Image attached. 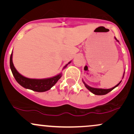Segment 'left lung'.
<instances>
[{
	"instance_id": "8db88e82",
	"label": "left lung",
	"mask_w": 134,
	"mask_h": 134,
	"mask_svg": "<svg viewBox=\"0 0 134 134\" xmlns=\"http://www.w3.org/2000/svg\"><path fill=\"white\" fill-rule=\"evenodd\" d=\"M115 39L116 40V38H115ZM84 82V85H85V86L86 87V88L87 89V90H90V91L91 92V93H93V94H96V95H104V94H107V93H108L109 92L113 90V89H115L116 87H117L120 84V83L121 82L118 83L117 85L115 86V87H112V88H111V89H107V90H105V89L94 88V87H91L87 85V84H86V83L84 82Z\"/></svg>"
}]
</instances>
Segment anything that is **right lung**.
Here are the masks:
<instances>
[{
	"label": "right lung",
	"instance_id": "1",
	"mask_svg": "<svg viewBox=\"0 0 134 134\" xmlns=\"http://www.w3.org/2000/svg\"><path fill=\"white\" fill-rule=\"evenodd\" d=\"M70 62H69V64H70ZM68 64H67L64 67V69L65 67H67ZM10 67L15 79L20 85L22 86L24 88L29 89V90H33L34 91L36 92H44L49 90L56 84V82L62 77V74H59L57 76L51 78H48V79H36L25 77L20 74L14 66L13 62V52H12L10 57Z\"/></svg>",
	"mask_w": 134,
	"mask_h": 134
}]
</instances>
